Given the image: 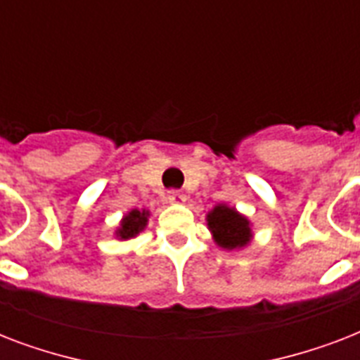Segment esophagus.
Wrapping results in <instances>:
<instances>
[{
  "label": "esophagus",
  "mask_w": 360,
  "mask_h": 360,
  "mask_svg": "<svg viewBox=\"0 0 360 360\" xmlns=\"http://www.w3.org/2000/svg\"><path fill=\"white\" fill-rule=\"evenodd\" d=\"M166 198H168L169 202H174V203H181L186 200V196L181 191H168Z\"/></svg>",
  "instance_id": "esophagus-1"
}]
</instances>
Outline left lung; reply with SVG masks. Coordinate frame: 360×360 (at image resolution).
Returning a JSON list of instances; mask_svg holds the SVG:
<instances>
[{"mask_svg":"<svg viewBox=\"0 0 360 360\" xmlns=\"http://www.w3.org/2000/svg\"><path fill=\"white\" fill-rule=\"evenodd\" d=\"M207 226L214 243L228 250L246 246L252 237L250 222L228 205H217L207 214Z\"/></svg>","mask_w":360,"mask_h":360,"instance_id":"left-lung-1","label":"left lung"}]
</instances>
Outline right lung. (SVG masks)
Here are the masks:
<instances>
[{
    "label": "right lung",
    "mask_w": 360,
    "mask_h": 360,
    "mask_svg": "<svg viewBox=\"0 0 360 360\" xmlns=\"http://www.w3.org/2000/svg\"><path fill=\"white\" fill-rule=\"evenodd\" d=\"M147 217H149V211H130L123 220H121V228L117 230V237L121 239H130V237L138 236L147 224Z\"/></svg>",
    "instance_id": "add662e5"
}]
</instances>
